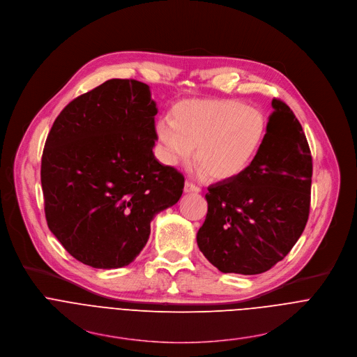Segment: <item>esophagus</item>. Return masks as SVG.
Returning a JSON list of instances; mask_svg holds the SVG:
<instances>
[{"mask_svg": "<svg viewBox=\"0 0 357 357\" xmlns=\"http://www.w3.org/2000/svg\"><path fill=\"white\" fill-rule=\"evenodd\" d=\"M184 191H185V192H200L202 188H200L199 185H195V184L190 183V181H185V183H184Z\"/></svg>", "mask_w": 357, "mask_h": 357, "instance_id": "1", "label": "esophagus"}]
</instances>
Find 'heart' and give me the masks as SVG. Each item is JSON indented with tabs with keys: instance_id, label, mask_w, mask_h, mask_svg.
I'll return each mask as SVG.
<instances>
[{
	"instance_id": "b5f03b06",
	"label": "heart",
	"mask_w": 357,
	"mask_h": 357,
	"mask_svg": "<svg viewBox=\"0 0 357 357\" xmlns=\"http://www.w3.org/2000/svg\"><path fill=\"white\" fill-rule=\"evenodd\" d=\"M173 122L155 123L167 165L195 163L213 181L240 176L255 157L266 129L264 114L232 99L184 100L174 106Z\"/></svg>"
}]
</instances>
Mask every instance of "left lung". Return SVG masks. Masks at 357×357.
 <instances>
[{
	"instance_id": "obj_1",
	"label": "left lung",
	"mask_w": 357,
	"mask_h": 357,
	"mask_svg": "<svg viewBox=\"0 0 357 357\" xmlns=\"http://www.w3.org/2000/svg\"><path fill=\"white\" fill-rule=\"evenodd\" d=\"M266 133L250 166L208 187L197 232L204 257L224 273L257 275L282 261L309 217L312 155L291 107L272 99Z\"/></svg>"
}]
</instances>
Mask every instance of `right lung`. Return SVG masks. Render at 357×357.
<instances>
[{
  "instance_id": "1",
  "label": "right lung",
  "mask_w": 357,
  "mask_h": 357,
  "mask_svg": "<svg viewBox=\"0 0 357 357\" xmlns=\"http://www.w3.org/2000/svg\"><path fill=\"white\" fill-rule=\"evenodd\" d=\"M149 85L110 79L68 103L41 162L51 232L79 262L112 269L144 248L153 217L174 206L184 177L157 162Z\"/></svg>"
}]
</instances>
